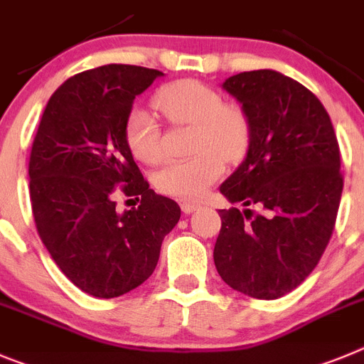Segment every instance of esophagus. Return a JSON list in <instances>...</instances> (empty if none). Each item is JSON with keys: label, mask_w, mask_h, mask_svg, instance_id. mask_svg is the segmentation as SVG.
<instances>
[{"label": "esophagus", "mask_w": 364, "mask_h": 364, "mask_svg": "<svg viewBox=\"0 0 364 364\" xmlns=\"http://www.w3.org/2000/svg\"><path fill=\"white\" fill-rule=\"evenodd\" d=\"M199 208H201V205H199V203H194V201H185L181 205V210L185 212V214H192V212L199 210Z\"/></svg>", "instance_id": "1"}]
</instances>
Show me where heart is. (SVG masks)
Masks as SVG:
<instances>
[{"instance_id":"obj_1","label":"heart","mask_w":364,"mask_h":364,"mask_svg":"<svg viewBox=\"0 0 364 364\" xmlns=\"http://www.w3.org/2000/svg\"><path fill=\"white\" fill-rule=\"evenodd\" d=\"M156 105L174 125L194 127L188 159L172 161L159 170L154 183L159 192L176 199H199L225 172V159L237 161L250 141L247 114L234 103H223L218 90L196 80L165 85ZM125 139L134 158L146 165L163 159L161 130L145 107H132L125 119Z\"/></svg>"}]
</instances>
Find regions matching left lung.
<instances>
[{"label": "left lung", "mask_w": 364, "mask_h": 364, "mask_svg": "<svg viewBox=\"0 0 364 364\" xmlns=\"http://www.w3.org/2000/svg\"><path fill=\"white\" fill-rule=\"evenodd\" d=\"M223 88L247 114L250 141L219 190L261 214L219 210L214 263L237 292L277 299L310 276L328 245L343 192L339 145L321 101L281 72H241Z\"/></svg>", "instance_id": "obj_1"}]
</instances>
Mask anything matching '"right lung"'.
I'll list each match as a JSON object with an SVG mask.
<instances>
[{"label":"right lung","instance_id":"right-lung-1","mask_svg":"<svg viewBox=\"0 0 364 364\" xmlns=\"http://www.w3.org/2000/svg\"><path fill=\"white\" fill-rule=\"evenodd\" d=\"M165 76L136 65H105L68 77L50 96L32 143L28 178L38 234L85 294L119 297L152 276L181 208L156 194L125 139L134 100ZM142 198L117 213L115 196Z\"/></svg>","mask_w":364,"mask_h":364}]
</instances>
